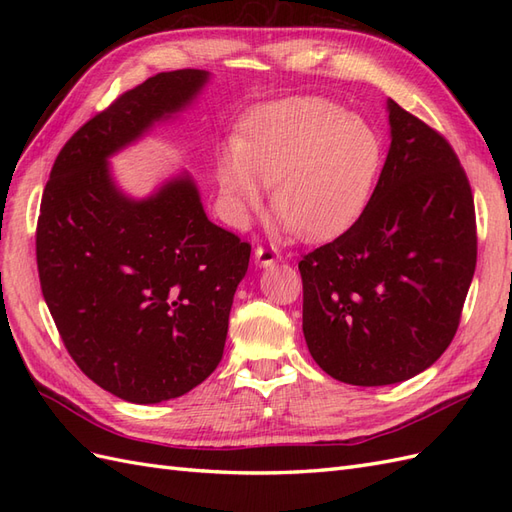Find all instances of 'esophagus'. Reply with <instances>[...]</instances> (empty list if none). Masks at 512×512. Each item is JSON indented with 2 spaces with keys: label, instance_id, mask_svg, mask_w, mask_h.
<instances>
[{
  "label": "esophagus",
  "instance_id": "34e87169",
  "mask_svg": "<svg viewBox=\"0 0 512 512\" xmlns=\"http://www.w3.org/2000/svg\"><path fill=\"white\" fill-rule=\"evenodd\" d=\"M254 260H256V265H258L260 269H267V267L275 265V262H280V260H282V254L277 252L275 247H265V245H260V247H256Z\"/></svg>",
  "mask_w": 512,
  "mask_h": 512
}]
</instances>
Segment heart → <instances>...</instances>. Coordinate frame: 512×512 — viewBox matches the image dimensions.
<instances>
[{
    "label": "heart",
    "mask_w": 512,
    "mask_h": 512,
    "mask_svg": "<svg viewBox=\"0 0 512 512\" xmlns=\"http://www.w3.org/2000/svg\"><path fill=\"white\" fill-rule=\"evenodd\" d=\"M382 138L371 123L320 98H290L247 117L218 164L220 192L241 224L265 203L286 228L327 239L365 211L382 168Z\"/></svg>",
    "instance_id": "heart-1"
}]
</instances>
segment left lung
Wrapping results in <instances>:
<instances>
[{
  "label": "left lung",
  "instance_id": "obj_1",
  "mask_svg": "<svg viewBox=\"0 0 512 512\" xmlns=\"http://www.w3.org/2000/svg\"><path fill=\"white\" fill-rule=\"evenodd\" d=\"M386 111L391 145L361 218L299 262L309 354L354 386L436 363L476 267L474 198L455 151L395 100Z\"/></svg>",
  "mask_w": 512,
  "mask_h": 512
}]
</instances>
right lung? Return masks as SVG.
Listing matches in <instances>:
<instances>
[{"mask_svg": "<svg viewBox=\"0 0 512 512\" xmlns=\"http://www.w3.org/2000/svg\"><path fill=\"white\" fill-rule=\"evenodd\" d=\"M207 70L151 76L59 151L40 205L44 301L87 378L132 404L181 397L218 367L250 243L215 226L188 170L147 196L119 188L111 158L175 121Z\"/></svg>", "mask_w": 512, "mask_h": 512, "instance_id": "right-lung-1", "label": "right lung"}]
</instances>
